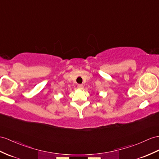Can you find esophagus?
Listing matches in <instances>:
<instances>
[{
    "instance_id": "obj_1",
    "label": "esophagus",
    "mask_w": 159,
    "mask_h": 159,
    "mask_svg": "<svg viewBox=\"0 0 159 159\" xmlns=\"http://www.w3.org/2000/svg\"><path fill=\"white\" fill-rule=\"evenodd\" d=\"M77 88L83 89L84 88V86H83L82 84H78V85H77Z\"/></svg>"
}]
</instances>
